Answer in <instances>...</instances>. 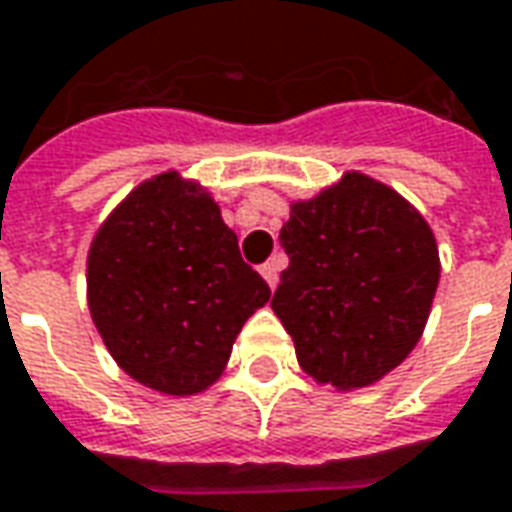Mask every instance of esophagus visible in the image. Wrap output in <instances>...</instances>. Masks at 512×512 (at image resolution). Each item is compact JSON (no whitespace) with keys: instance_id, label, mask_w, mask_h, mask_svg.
<instances>
[{"instance_id":"esophagus-1","label":"esophagus","mask_w":512,"mask_h":512,"mask_svg":"<svg viewBox=\"0 0 512 512\" xmlns=\"http://www.w3.org/2000/svg\"><path fill=\"white\" fill-rule=\"evenodd\" d=\"M279 270H281V259H270V262L262 264V276L270 287L279 284Z\"/></svg>"}]
</instances>
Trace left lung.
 I'll return each instance as SVG.
<instances>
[{"label": "left lung", "mask_w": 512, "mask_h": 512, "mask_svg": "<svg viewBox=\"0 0 512 512\" xmlns=\"http://www.w3.org/2000/svg\"><path fill=\"white\" fill-rule=\"evenodd\" d=\"M279 239L290 264L270 307L307 375L352 392L408 358L440 284V253L397 191L346 171L293 205Z\"/></svg>", "instance_id": "8db88e82"}]
</instances>
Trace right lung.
<instances>
[{"label":"right lung","mask_w":512,"mask_h":512,"mask_svg":"<svg viewBox=\"0 0 512 512\" xmlns=\"http://www.w3.org/2000/svg\"><path fill=\"white\" fill-rule=\"evenodd\" d=\"M87 296L120 369L154 392L183 397L222 375L270 287L242 262L211 194L166 171L137 185L95 233Z\"/></svg>","instance_id":"1"}]
</instances>
